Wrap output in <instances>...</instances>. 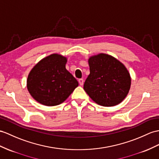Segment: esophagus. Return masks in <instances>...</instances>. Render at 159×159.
<instances>
[{
  "instance_id": "1",
  "label": "esophagus",
  "mask_w": 159,
  "mask_h": 159,
  "mask_svg": "<svg viewBox=\"0 0 159 159\" xmlns=\"http://www.w3.org/2000/svg\"><path fill=\"white\" fill-rule=\"evenodd\" d=\"M78 82H79V84H80V86H82V85L84 84V80L83 79H80L78 80Z\"/></svg>"
}]
</instances>
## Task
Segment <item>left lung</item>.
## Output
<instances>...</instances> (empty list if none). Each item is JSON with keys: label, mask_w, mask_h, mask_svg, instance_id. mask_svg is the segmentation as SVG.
I'll list each match as a JSON object with an SVG mask.
<instances>
[{"label": "left lung", "mask_w": 159, "mask_h": 159, "mask_svg": "<svg viewBox=\"0 0 159 159\" xmlns=\"http://www.w3.org/2000/svg\"><path fill=\"white\" fill-rule=\"evenodd\" d=\"M90 75L84 89L99 105L112 107L123 101L131 86L130 75L125 67L113 57L99 54L88 60Z\"/></svg>", "instance_id": "left-lung-1"}]
</instances>
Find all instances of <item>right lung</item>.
I'll use <instances>...</instances> for the list:
<instances>
[{
  "mask_svg": "<svg viewBox=\"0 0 159 159\" xmlns=\"http://www.w3.org/2000/svg\"><path fill=\"white\" fill-rule=\"evenodd\" d=\"M67 59L52 54L35 65L27 80L31 96L42 104L55 106L63 102L78 86V82L65 69Z\"/></svg>",
  "mask_w": 159,
  "mask_h": 159,
  "instance_id": "1",
  "label": "right lung"
}]
</instances>
